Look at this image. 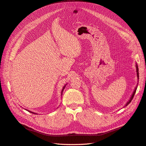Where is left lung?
Instances as JSON below:
<instances>
[{"mask_svg":"<svg viewBox=\"0 0 146 146\" xmlns=\"http://www.w3.org/2000/svg\"><path fill=\"white\" fill-rule=\"evenodd\" d=\"M136 72H137V77H138V79H139V72H138V65L137 64H136ZM138 86V85H136V86L135 87V90H134V91H133V94H132V95H131V98H130V100L128 101V102L126 104V105H125V106H127L128 105H129L131 102V100H132V99H133V97H134V96H135V92H136V89H137V86Z\"/></svg>","mask_w":146,"mask_h":146,"instance_id":"8db88e82","label":"left lung"}]
</instances>
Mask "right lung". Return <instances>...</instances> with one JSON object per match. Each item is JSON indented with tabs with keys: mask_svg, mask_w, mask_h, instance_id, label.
<instances>
[{
	"mask_svg": "<svg viewBox=\"0 0 146 146\" xmlns=\"http://www.w3.org/2000/svg\"><path fill=\"white\" fill-rule=\"evenodd\" d=\"M65 86H66V85L63 87V90H62V91H61V95H62V92H63V90H64V88H65ZM29 112H30V113H33V114H35V113H33V112H32V111H29Z\"/></svg>",
	"mask_w": 146,
	"mask_h": 146,
	"instance_id": "obj_1",
	"label": "right lung"
}]
</instances>
